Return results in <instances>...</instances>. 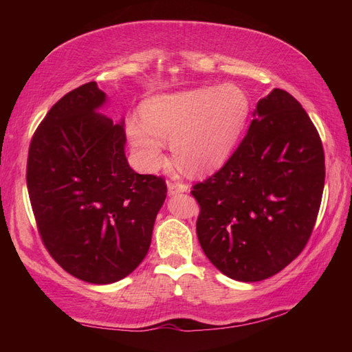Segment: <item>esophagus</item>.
<instances>
[{
  "mask_svg": "<svg viewBox=\"0 0 352 352\" xmlns=\"http://www.w3.org/2000/svg\"><path fill=\"white\" fill-rule=\"evenodd\" d=\"M188 184L182 182H168V192L169 195H177V193H182L188 190Z\"/></svg>",
  "mask_w": 352,
  "mask_h": 352,
  "instance_id": "1",
  "label": "esophagus"
}]
</instances>
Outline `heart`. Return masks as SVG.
Listing matches in <instances>:
<instances>
[{
	"label": "heart",
	"instance_id": "heart-1",
	"mask_svg": "<svg viewBox=\"0 0 352 352\" xmlns=\"http://www.w3.org/2000/svg\"><path fill=\"white\" fill-rule=\"evenodd\" d=\"M248 115L243 89L208 86L149 100L142 110L145 124L130 121L126 131L144 168H159L163 140H169L178 163L192 172H207L228 159Z\"/></svg>",
	"mask_w": 352,
	"mask_h": 352
}]
</instances>
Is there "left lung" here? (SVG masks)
<instances>
[{
	"label": "left lung",
	"mask_w": 352,
	"mask_h": 352,
	"mask_svg": "<svg viewBox=\"0 0 352 352\" xmlns=\"http://www.w3.org/2000/svg\"><path fill=\"white\" fill-rule=\"evenodd\" d=\"M254 116L226 164L190 190L201 248L245 283L269 278L302 252L325 182L322 140L294 96L274 89Z\"/></svg>",
	"instance_id": "1"
}]
</instances>
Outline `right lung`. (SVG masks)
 <instances>
[{"mask_svg": "<svg viewBox=\"0 0 352 352\" xmlns=\"http://www.w3.org/2000/svg\"><path fill=\"white\" fill-rule=\"evenodd\" d=\"M95 81L50 109L28 148L27 188L50 256L77 278L109 284L145 258L155 216L166 198L163 177L134 172L125 130L96 109Z\"/></svg>", "mask_w": 352, "mask_h": 352, "instance_id": "right-lung-1", "label": "right lung"}]
</instances>
